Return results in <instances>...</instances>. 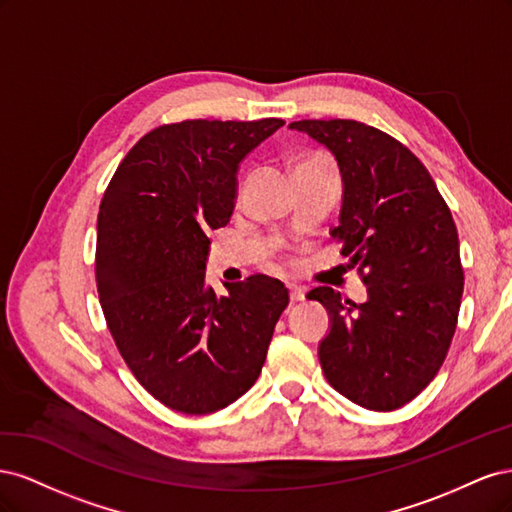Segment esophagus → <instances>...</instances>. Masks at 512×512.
<instances>
[{
  "label": "esophagus",
  "mask_w": 512,
  "mask_h": 512,
  "mask_svg": "<svg viewBox=\"0 0 512 512\" xmlns=\"http://www.w3.org/2000/svg\"><path fill=\"white\" fill-rule=\"evenodd\" d=\"M288 292H290V301L299 303L305 299V288L297 286V284H288Z\"/></svg>",
  "instance_id": "34e87169"
}]
</instances>
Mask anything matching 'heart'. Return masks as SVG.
I'll list each match as a JSON object with an SVG mask.
<instances>
[{"label": "heart", "mask_w": 512, "mask_h": 512, "mask_svg": "<svg viewBox=\"0 0 512 512\" xmlns=\"http://www.w3.org/2000/svg\"><path fill=\"white\" fill-rule=\"evenodd\" d=\"M312 160H320V158H307V160H303V162H312ZM303 162H301V164H303Z\"/></svg>", "instance_id": "heart-1"}]
</instances>
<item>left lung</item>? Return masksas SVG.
<instances>
[{"mask_svg": "<svg viewBox=\"0 0 512 512\" xmlns=\"http://www.w3.org/2000/svg\"><path fill=\"white\" fill-rule=\"evenodd\" d=\"M288 128L337 160L344 194L331 237L367 284L365 303L329 286L309 290L329 312L322 371L356 406L397 410L436 378L455 333L463 269L451 209L421 160L389 134L352 119Z\"/></svg>", "mask_w": 512, "mask_h": 512, "instance_id": "left-lung-1", "label": "left lung"}]
</instances>
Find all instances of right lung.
<instances>
[{
    "mask_svg": "<svg viewBox=\"0 0 512 512\" xmlns=\"http://www.w3.org/2000/svg\"><path fill=\"white\" fill-rule=\"evenodd\" d=\"M282 119L160 126L108 183L98 213L96 282L115 344L170 410L209 414L252 389L288 305L280 280L205 282L209 228L230 222L247 153Z\"/></svg>",
    "mask_w": 512,
    "mask_h": 512,
    "instance_id": "add662e5",
    "label": "right lung"
}]
</instances>
